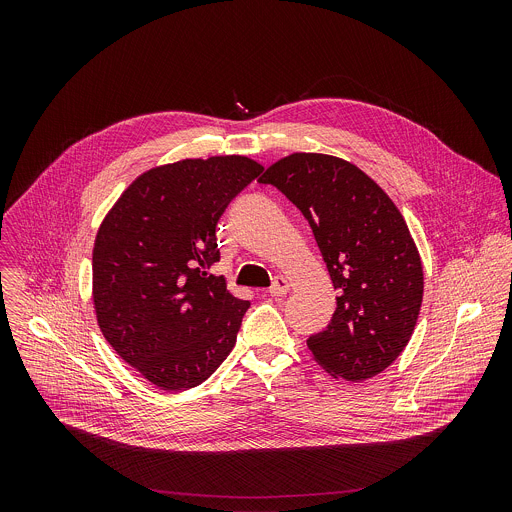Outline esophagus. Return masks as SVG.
Returning a JSON list of instances; mask_svg holds the SVG:
<instances>
[{"mask_svg":"<svg viewBox=\"0 0 512 512\" xmlns=\"http://www.w3.org/2000/svg\"><path fill=\"white\" fill-rule=\"evenodd\" d=\"M289 291V281L285 279V277H275V281H273V285L269 287V296L271 298H281V296H285Z\"/></svg>","mask_w":512,"mask_h":512,"instance_id":"1","label":"esophagus"}]
</instances>
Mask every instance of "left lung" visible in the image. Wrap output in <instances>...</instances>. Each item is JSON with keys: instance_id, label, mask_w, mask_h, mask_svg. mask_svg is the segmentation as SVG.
I'll return each mask as SVG.
<instances>
[{"instance_id": "left-lung-1", "label": "left lung", "mask_w": 512, "mask_h": 512, "mask_svg": "<svg viewBox=\"0 0 512 512\" xmlns=\"http://www.w3.org/2000/svg\"><path fill=\"white\" fill-rule=\"evenodd\" d=\"M310 223L330 273L336 310L308 350L334 379L364 381L403 352L423 300V267L403 214L354 164L328 154H289L259 178Z\"/></svg>"}]
</instances>
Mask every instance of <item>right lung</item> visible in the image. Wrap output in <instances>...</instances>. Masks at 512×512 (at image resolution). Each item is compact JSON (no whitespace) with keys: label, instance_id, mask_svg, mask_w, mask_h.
I'll return each instance as SVG.
<instances>
[{"label":"right lung","instance_id":"right-lung-1","mask_svg":"<svg viewBox=\"0 0 512 512\" xmlns=\"http://www.w3.org/2000/svg\"><path fill=\"white\" fill-rule=\"evenodd\" d=\"M263 166L247 156L180 160L139 174L93 247V308L111 348L152 385L186 391L237 342L249 302L208 269L216 223Z\"/></svg>","mask_w":512,"mask_h":512}]
</instances>
